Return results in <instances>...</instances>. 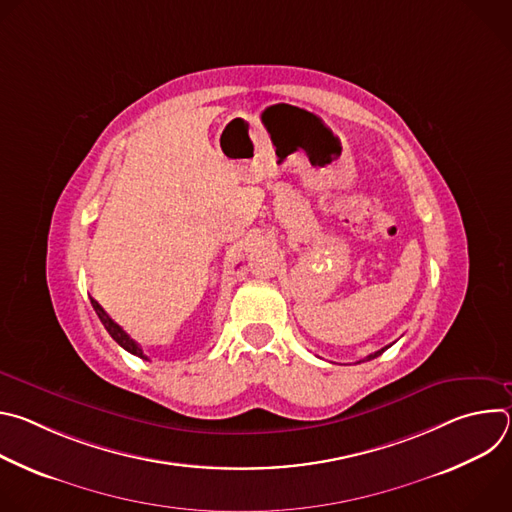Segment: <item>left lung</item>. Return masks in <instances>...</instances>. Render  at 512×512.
<instances>
[{"instance_id": "1", "label": "left lung", "mask_w": 512, "mask_h": 512, "mask_svg": "<svg viewBox=\"0 0 512 512\" xmlns=\"http://www.w3.org/2000/svg\"><path fill=\"white\" fill-rule=\"evenodd\" d=\"M389 346H391V344H389ZM389 346H385V348H381V350H377V352H373V354H369V356H367V358H364V360H373V358H377V356H381V354H383V352H385V350H387V348H389Z\"/></svg>"}]
</instances>
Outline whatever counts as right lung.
I'll return each mask as SVG.
<instances>
[{"label": "right lung", "mask_w": 512, "mask_h": 512, "mask_svg": "<svg viewBox=\"0 0 512 512\" xmlns=\"http://www.w3.org/2000/svg\"><path fill=\"white\" fill-rule=\"evenodd\" d=\"M91 304H93V310L97 312V316H99V320L103 322V326H105V330L111 334V338L121 346V348H125L127 352H131V354H135V356H139V358H145L148 360V356L143 354V350H141V346L117 324V322H113L111 318H109V314L101 308V304L97 302V300H93L91 298Z\"/></svg>", "instance_id": "obj_1"}]
</instances>
